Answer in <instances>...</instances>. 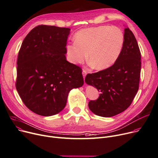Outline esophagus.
<instances>
[{"mask_svg": "<svg viewBox=\"0 0 158 158\" xmlns=\"http://www.w3.org/2000/svg\"><path fill=\"white\" fill-rule=\"evenodd\" d=\"M82 75H83V78H84V80H85V77H86V75H87V71H86V70L83 69V71H82Z\"/></svg>", "mask_w": 158, "mask_h": 158, "instance_id": "obj_1", "label": "esophagus"}]
</instances>
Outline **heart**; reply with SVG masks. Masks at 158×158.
Segmentation results:
<instances>
[{"label": "heart", "mask_w": 158, "mask_h": 158, "mask_svg": "<svg viewBox=\"0 0 158 158\" xmlns=\"http://www.w3.org/2000/svg\"><path fill=\"white\" fill-rule=\"evenodd\" d=\"M75 42L66 45L69 61L83 63L88 58L97 69L110 68L116 61L123 49L124 35L116 27L99 26L82 29L75 35Z\"/></svg>", "instance_id": "obj_1"}]
</instances>
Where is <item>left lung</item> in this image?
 Segmentation results:
<instances>
[{
    "instance_id": "8db88e82",
    "label": "left lung",
    "mask_w": 158,
    "mask_h": 158,
    "mask_svg": "<svg viewBox=\"0 0 158 158\" xmlns=\"http://www.w3.org/2000/svg\"><path fill=\"white\" fill-rule=\"evenodd\" d=\"M141 54L132 31L125 28L122 51L111 67L85 77L86 83L95 87L99 98L89 102L96 115L111 117L122 113L130 106L139 90Z\"/></svg>"
}]
</instances>
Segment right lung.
<instances>
[{"label":"right lung","mask_w":158,"mask_h":158,"mask_svg":"<svg viewBox=\"0 0 158 158\" xmlns=\"http://www.w3.org/2000/svg\"><path fill=\"white\" fill-rule=\"evenodd\" d=\"M70 29L39 25L23 41L17 60L16 87L30 110L43 116L59 113L68 94L83 85L82 71L66 60Z\"/></svg>","instance_id":"obj_1"}]
</instances>
